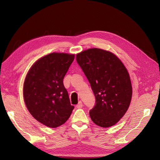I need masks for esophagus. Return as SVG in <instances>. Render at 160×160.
I'll return each mask as SVG.
<instances>
[{"label": "esophagus", "instance_id": "esophagus-1", "mask_svg": "<svg viewBox=\"0 0 160 160\" xmlns=\"http://www.w3.org/2000/svg\"><path fill=\"white\" fill-rule=\"evenodd\" d=\"M82 107H83V103H82V102L80 101L78 103V104L76 105V108H78V109H81V108H82Z\"/></svg>", "mask_w": 160, "mask_h": 160}]
</instances>
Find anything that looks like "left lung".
I'll use <instances>...</instances> for the list:
<instances>
[{"label": "left lung", "mask_w": 160, "mask_h": 160, "mask_svg": "<svg viewBox=\"0 0 160 160\" xmlns=\"http://www.w3.org/2000/svg\"><path fill=\"white\" fill-rule=\"evenodd\" d=\"M76 60L95 98V105L89 111L91 120L100 127L112 126L126 113L132 99V83L126 68L112 52L98 48L78 53Z\"/></svg>", "instance_id": "obj_1"}]
</instances>
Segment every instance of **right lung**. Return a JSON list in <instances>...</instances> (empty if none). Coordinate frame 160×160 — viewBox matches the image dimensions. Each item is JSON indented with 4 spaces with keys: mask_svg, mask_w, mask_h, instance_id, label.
<instances>
[{
    "mask_svg": "<svg viewBox=\"0 0 160 160\" xmlns=\"http://www.w3.org/2000/svg\"><path fill=\"white\" fill-rule=\"evenodd\" d=\"M75 55L52 52L37 60L25 77L23 97L32 117L47 127L65 123L74 106L71 105L63 78Z\"/></svg>",
    "mask_w": 160,
    "mask_h": 160,
    "instance_id": "1",
    "label": "right lung"
}]
</instances>
